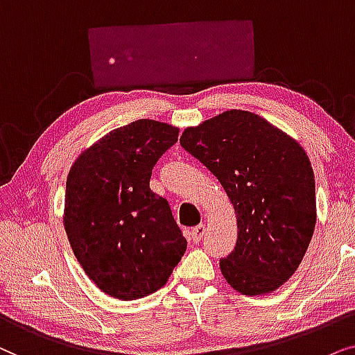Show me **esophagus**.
<instances>
[{"mask_svg": "<svg viewBox=\"0 0 355 355\" xmlns=\"http://www.w3.org/2000/svg\"><path fill=\"white\" fill-rule=\"evenodd\" d=\"M205 234H206V225L205 224L193 227V229L190 230V240L193 243H200L201 239L205 237Z\"/></svg>", "mask_w": 355, "mask_h": 355, "instance_id": "1", "label": "esophagus"}]
</instances>
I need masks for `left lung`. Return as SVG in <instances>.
<instances>
[{
    "label": "left lung",
    "instance_id": "left-lung-1",
    "mask_svg": "<svg viewBox=\"0 0 355 355\" xmlns=\"http://www.w3.org/2000/svg\"><path fill=\"white\" fill-rule=\"evenodd\" d=\"M180 144L220 182L237 217L222 276L240 294L264 295L297 271L316 222L315 175L305 149L257 113L227 110L188 126Z\"/></svg>",
    "mask_w": 355,
    "mask_h": 355
}]
</instances>
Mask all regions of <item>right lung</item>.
Wrapping results in <instances>:
<instances>
[{
  "label": "right lung",
  "instance_id": "1",
  "mask_svg": "<svg viewBox=\"0 0 355 355\" xmlns=\"http://www.w3.org/2000/svg\"><path fill=\"white\" fill-rule=\"evenodd\" d=\"M177 139V126L136 120L108 131L71 165L66 235L89 279L113 299L159 291L187 252L167 200L149 188L153 167Z\"/></svg>",
  "mask_w": 355,
  "mask_h": 355
}]
</instances>
